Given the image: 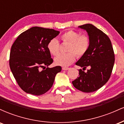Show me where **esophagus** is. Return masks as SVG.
I'll return each instance as SVG.
<instances>
[{"instance_id":"1","label":"esophagus","mask_w":124,"mask_h":124,"mask_svg":"<svg viewBox=\"0 0 124 124\" xmlns=\"http://www.w3.org/2000/svg\"><path fill=\"white\" fill-rule=\"evenodd\" d=\"M62 69H63V70H69V68H68V67H63V68H62Z\"/></svg>"}]
</instances>
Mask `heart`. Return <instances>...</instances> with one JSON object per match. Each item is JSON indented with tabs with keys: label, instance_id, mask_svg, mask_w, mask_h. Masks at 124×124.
Masks as SVG:
<instances>
[{
	"label": "heart",
	"instance_id": "b5f03b06",
	"mask_svg": "<svg viewBox=\"0 0 124 124\" xmlns=\"http://www.w3.org/2000/svg\"><path fill=\"white\" fill-rule=\"evenodd\" d=\"M61 39L64 43L68 44L65 54H59L54 58V62L56 65L68 66L75 61L76 54L78 57L83 56L89 48L90 41L87 35H81L79 32L69 30L62 35ZM47 48L49 53L56 55L59 52V41L56 38H52L48 42Z\"/></svg>",
	"mask_w": 124,
	"mask_h": 124
}]
</instances>
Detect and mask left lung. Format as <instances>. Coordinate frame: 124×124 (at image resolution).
Returning a JSON list of instances; mask_svg holds the SVG:
<instances>
[{
    "label": "left lung",
    "instance_id": "8db88e82",
    "mask_svg": "<svg viewBox=\"0 0 124 124\" xmlns=\"http://www.w3.org/2000/svg\"><path fill=\"white\" fill-rule=\"evenodd\" d=\"M78 28L87 32L90 41L89 48L83 56L76 63L85 69V72L79 70V76L72 82L73 86L85 93H92L103 87L110 78L114 64V53L108 37L100 30L90 24H86Z\"/></svg>",
    "mask_w": 124,
    "mask_h": 124
}]
</instances>
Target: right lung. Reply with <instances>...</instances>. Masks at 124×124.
I'll use <instances>...</instances> for the list:
<instances>
[{
    "instance_id": "obj_1",
    "label": "right lung",
    "mask_w": 124,
    "mask_h": 124,
    "mask_svg": "<svg viewBox=\"0 0 124 124\" xmlns=\"http://www.w3.org/2000/svg\"><path fill=\"white\" fill-rule=\"evenodd\" d=\"M59 32L54 29L33 27L19 35L12 45L10 68L25 93L35 96L45 93L53 85L56 74L62 70L60 66L48 68L53 62L48 43ZM46 66L45 70H40V67Z\"/></svg>"
}]
</instances>
